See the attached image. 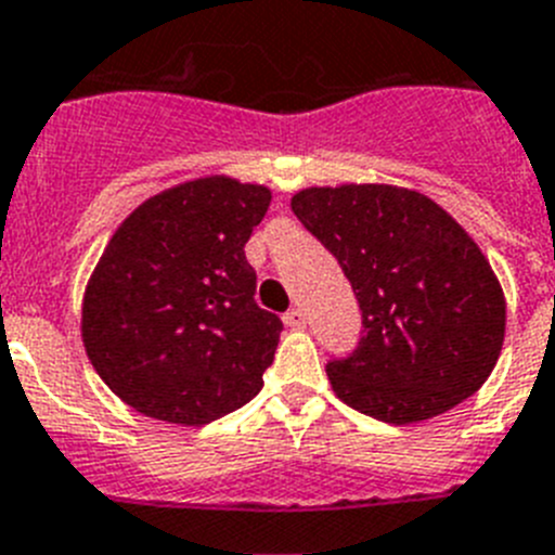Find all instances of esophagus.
Returning <instances> with one entry per match:
<instances>
[{
	"instance_id": "esophagus-1",
	"label": "esophagus",
	"mask_w": 555,
	"mask_h": 555,
	"mask_svg": "<svg viewBox=\"0 0 555 555\" xmlns=\"http://www.w3.org/2000/svg\"><path fill=\"white\" fill-rule=\"evenodd\" d=\"M284 324L291 326V330H301V326L307 324V315L301 307H293V310L284 312Z\"/></svg>"
}]
</instances>
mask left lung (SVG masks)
I'll list each match as a JSON object with an SVG mask.
<instances>
[{"label": "left lung", "mask_w": 555, "mask_h": 555, "mask_svg": "<svg viewBox=\"0 0 555 555\" xmlns=\"http://www.w3.org/2000/svg\"><path fill=\"white\" fill-rule=\"evenodd\" d=\"M291 206L344 268L363 312L358 346L326 360L337 397L408 424L478 391L503 349L505 301L478 245L441 206L385 184L312 186Z\"/></svg>", "instance_id": "left-lung-1"}]
</instances>
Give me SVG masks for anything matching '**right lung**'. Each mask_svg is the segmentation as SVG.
<instances>
[{"mask_svg": "<svg viewBox=\"0 0 555 555\" xmlns=\"http://www.w3.org/2000/svg\"><path fill=\"white\" fill-rule=\"evenodd\" d=\"M271 192L201 178L144 201L111 237L83 298L91 365L122 402L209 424L257 397L282 318L257 305L245 259Z\"/></svg>", "mask_w": 555, "mask_h": 555, "instance_id": "1", "label": "right lung"}]
</instances>
